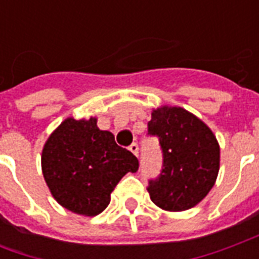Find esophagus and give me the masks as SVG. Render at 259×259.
<instances>
[{
    "mask_svg": "<svg viewBox=\"0 0 259 259\" xmlns=\"http://www.w3.org/2000/svg\"><path fill=\"white\" fill-rule=\"evenodd\" d=\"M129 150L133 152V154H135L136 157L139 155V146H137V143H133V144H130Z\"/></svg>",
    "mask_w": 259,
    "mask_h": 259,
    "instance_id": "esophagus-1",
    "label": "esophagus"
}]
</instances>
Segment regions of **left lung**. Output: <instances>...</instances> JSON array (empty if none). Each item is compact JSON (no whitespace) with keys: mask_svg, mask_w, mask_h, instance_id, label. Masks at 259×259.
Listing matches in <instances>:
<instances>
[{"mask_svg":"<svg viewBox=\"0 0 259 259\" xmlns=\"http://www.w3.org/2000/svg\"><path fill=\"white\" fill-rule=\"evenodd\" d=\"M148 135L157 136L163 165L159 178L150 180L151 201L169 212L190 209L215 185L221 148L212 130L182 107L152 109Z\"/></svg>","mask_w":259,"mask_h":259,"instance_id":"1","label":"left lung"}]
</instances>
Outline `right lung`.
Masks as SVG:
<instances>
[{"label":"right lung","instance_id":"1","mask_svg":"<svg viewBox=\"0 0 259 259\" xmlns=\"http://www.w3.org/2000/svg\"><path fill=\"white\" fill-rule=\"evenodd\" d=\"M44 180L59 205L77 215L96 217L127 172L139 169L137 158L115 143L97 118H66L42 147Z\"/></svg>","mask_w":259,"mask_h":259}]
</instances>
